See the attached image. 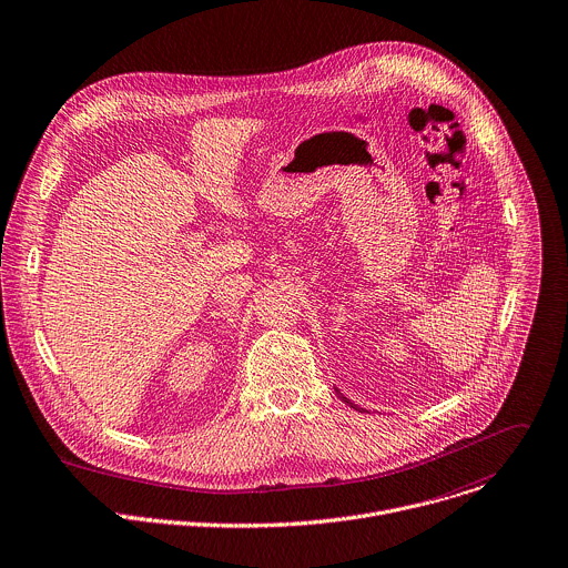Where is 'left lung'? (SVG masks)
<instances>
[{
    "mask_svg": "<svg viewBox=\"0 0 568 568\" xmlns=\"http://www.w3.org/2000/svg\"><path fill=\"white\" fill-rule=\"evenodd\" d=\"M336 395H338V399H341V402H345V404H347V406H349V408H354V410H363V408H358V406H354V404H352V402H349V399H347V397H343V393H338V390H336Z\"/></svg>",
    "mask_w": 568,
    "mask_h": 568,
    "instance_id": "8db88e82",
    "label": "left lung"
}]
</instances>
